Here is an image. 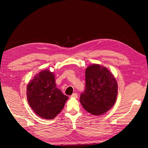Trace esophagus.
Here are the masks:
<instances>
[{
	"mask_svg": "<svg viewBox=\"0 0 148 148\" xmlns=\"http://www.w3.org/2000/svg\"><path fill=\"white\" fill-rule=\"evenodd\" d=\"M71 97H73V98H77L78 97V94L77 93H73L71 95Z\"/></svg>",
	"mask_w": 148,
	"mask_h": 148,
	"instance_id": "obj_1",
	"label": "esophagus"
}]
</instances>
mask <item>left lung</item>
Wrapping results in <instances>:
<instances>
[{
  "instance_id": "obj_1",
  "label": "left lung",
  "mask_w": 148,
  "mask_h": 148,
  "mask_svg": "<svg viewBox=\"0 0 148 148\" xmlns=\"http://www.w3.org/2000/svg\"><path fill=\"white\" fill-rule=\"evenodd\" d=\"M85 90L80 96L83 108L94 115L106 114L115 104L118 94L117 82L106 67L88 66L85 71Z\"/></svg>"
}]
</instances>
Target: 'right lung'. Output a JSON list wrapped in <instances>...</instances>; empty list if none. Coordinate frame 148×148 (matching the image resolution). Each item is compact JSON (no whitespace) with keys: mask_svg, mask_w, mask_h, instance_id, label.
<instances>
[{"mask_svg":"<svg viewBox=\"0 0 148 148\" xmlns=\"http://www.w3.org/2000/svg\"><path fill=\"white\" fill-rule=\"evenodd\" d=\"M55 82L54 74L46 69L36 75L27 84L28 104L36 115L44 119H54L69 98L57 88Z\"/></svg>","mask_w":148,"mask_h":148,"instance_id":"1","label":"right lung"}]
</instances>
